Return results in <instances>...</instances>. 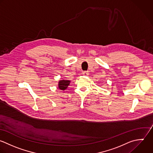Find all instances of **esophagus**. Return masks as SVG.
<instances>
[{
    "instance_id": "obj_1",
    "label": "esophagus",
    "mask_w": 153,
    "mask_h": 153,
    "mask_svg": "<svg viewBox=\"0 0 153 153\" xmlns=\"http://www.w3.org/2000/svg\"><path fill=\"white\" fill-rule=\"evenodd\" d=\"M82 74L85 76H88L89 75V72L88 71H84V72H83Z\"/></svg>"
}]
</instances>
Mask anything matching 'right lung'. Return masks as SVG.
Returning <instances> with one entry per match:
<instances>
[{"label": "right lung", "mask_w": 153, "mask_h": 153, "mask_svg": "<svg viewBox=\"0 0 153 153\" xmlns=\"http://www.w3.org/2000/svg\"><path fill=\"white\" fill-rule=\"evenodd\" d=\"M70 83V81L68 80H61L58 82V89L62 91H65L68 88Z\"/></svg>", "instance_id": "obj_1"}]
</instances>
